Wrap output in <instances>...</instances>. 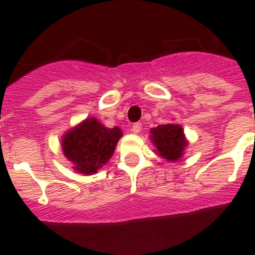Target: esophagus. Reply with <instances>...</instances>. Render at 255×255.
Listing matches in <instances>:
<instances>
[{"label":"esophagus","mask_w":255,"mask_h":255,"mask_svg":"<svg viewBox=\"0 0 255 255\" xmlns=\"http://www.w3.org/2000/svg\"><path fill=\"white\" fill-rule=\"evenodd\" d=\"M141 130V124L140 123H135L134 125L131 126V131L134 132V134H139Z\"/></svg>","instance_id":"esophagus-1"}]
</instances>
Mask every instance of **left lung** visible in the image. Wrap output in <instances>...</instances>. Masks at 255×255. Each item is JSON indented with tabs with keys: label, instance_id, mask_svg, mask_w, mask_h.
Instances as JSON below:
<instances>
[{
	"label": "left lung",
	"instance_id": "left-lung-1",
	"mask_svg": "<svg viewBox=\"0 0 255 255\" xmlns=\"http://www.w3.org/2000/svg\"><path fill=\"white\" fill-rule=\"evenodd\" d=\"M150 140L157 148V153L171 162L181 158L188 145L184 130L177 124H164L150 129Z\"/></svg>",
	"mask_w": 255,
	"mask_h": 255
}]
</instances>
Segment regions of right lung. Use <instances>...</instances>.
I'll return each instance as SVG.
<instances>
[{
  "label": "right lung",
  "mask_w": 255,
  "mask_h": 255,
  "mask_svg": "<svg viewBox=\"0 0 255 255\" xmlns=\"http://www.w3.org/2000/svg\"><path fill=\"white\" fill-rule=\"evenodd\" d=\"M121 136L123 131L117 126L108 129L91 117L62 136V150L65 157L74 163V170L83 175H92L111 158Z\"/></svg>",
  "instance_id": "1"
}]
</instances>
